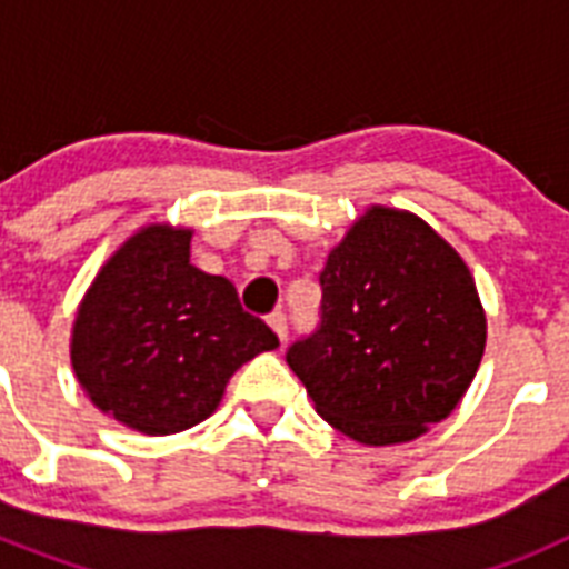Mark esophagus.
Masks as SVG:
<instances>
[{"label":"esophagus","instance_id":"obj_1","mask_svg":"<svg viewBox=\"0 0 569 569\" xmlns=\"http://www.w3.org/2000/svg\"><path fill=\"white\" fill-rule=\"evenodd\" d=\"M270 328H273V333L279 336V341H288V316L281 313V310H276V313H270Z\"/></svg>","mask_w":569,"mask_h":569}]
</instances>
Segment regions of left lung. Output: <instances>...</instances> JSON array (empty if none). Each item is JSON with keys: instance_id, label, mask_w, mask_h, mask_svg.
Returning a JSON list of instances; mask_svg holds the SVG:
<instances>
[{"instance_id": "obj_1", "label": "left lung", "mask_w": 569, "mask_h": 569, "mask_svg": "<svg viewBox=\"0 0 569 569\" xmlns=\"http://www.w3.org/2000/svg\"><path fill=\"white\" fill-rule=\"evenodd\" d=\"M321 321L288 365L339 433L413 441L453 413L479 370L487 319L465 259L419 216L367 208L319 276Z\"/></svg>"}]
</instances>
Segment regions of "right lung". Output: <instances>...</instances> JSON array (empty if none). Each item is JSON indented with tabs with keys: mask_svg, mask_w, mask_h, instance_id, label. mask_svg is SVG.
Segmentation results:
<instances>
[{
	"mask_svg": "<svg viewBox=\"0 0 569 569\" xmlns=\"http://www.w3.org/2000/svg\"><path fill=\"white\" fill-rule=\"evenodd\" d=\"M190 236L170 224L136 230L97 273L70 336V365L88 399L144 436L204 421L230 376L279 347L224 276L190 264Z\"/></svg>",
	"mask_w": 569,
	"mask_h": 569,
	"instance_id": "right-lung-1",
	"label": "right lung"
}]
</instances>
